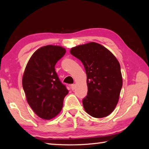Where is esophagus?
<instances>
[{
  "label": "esophagus",
  "mask_w": 149,
  "mask_h": 149,
  "mask_svg": "<svg viewBox=\"0 0 149 149\" xmlns=\"http://www.w3.org/2000/svg\"><path fill=\"white\" fill-rule=\"evenodd\" d=\"M70 87H71L72 90H74L75 88V84H72L71 85H70Z\"/></svg>",
  "instance_id": "34e87169"
}]
</instances>
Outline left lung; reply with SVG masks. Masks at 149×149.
<instances>
[{
    "instance_id": "left-lung-1",
    "label": "left lung",
    "mask_w": 149,
    "mask_h": 149,
    "mask_svg": "<svg viewBox=\"0 0 149 149\" xmlns=\"http://www.w3.org/2000/svg\"><path fill=\"white\" fill-rule=\"evenodd\" d=\"M70 53L84 65L87 95L82 100L87 114L104 118L113 112L122 87L121 68L114 54L97 42L72 48Z\"/></svg>"
}]
</instances>
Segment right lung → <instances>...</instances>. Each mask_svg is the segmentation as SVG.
<instances>
[{"mask_svg": "<svg viewBox=\"0 0 149 149\" xmlns=\"http://www.w3.org/2000/svg\"><path fill=\"white\" fill-rule=\"evenodd\" d=\"M65 53V49L61 47H42L32 55L25 70L22 85L27 101L42 119L50 120L58 114L68 93L54 68Z\"/></svg>", "mask_w": 149, "mask_h": 149, "instance_id": "right-lung-1", "label": "right lung"}]
</instances>
